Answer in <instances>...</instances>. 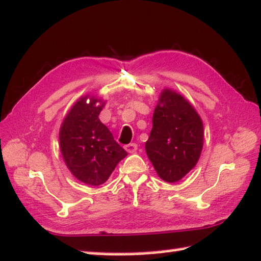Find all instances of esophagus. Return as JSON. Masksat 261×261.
Wrapping results in <instances>:
<instances>
[{
    "instance_id": "esophagus-1",
    "label": "esophagus",
    "mask_w": 261,
    "mask_h": 261,
    "mask_svg": "<svg viewBox=\"0 0 261 261\" xmlns=\"http://www.w3.org/2000/svg\"><path fill=\"white\" fill-rule=\"evenodd\" d=\"M125 150L129 153H135L136 151H137V144H135V143L127 144V145H125Z\"/></svg>"
}]
</instances>
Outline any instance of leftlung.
Wrapping results in <instances>:
<instances>
[{
	"instance_id": "left-lung-1",
	"label": "left lung",
	"mask_w": 261,
	"mask_h": 261,
	"mask_svg": "<svg viewBox=\"0 0 261 261\" xmlns=\"http://www.w3.org/2000/svg\"><path fill=\"white\" fill-rule=\"evenodd\" d=\"M204 125L196 109L184 96L164 89L152 117L145 151L155 172L166 182H177L199 161Z\"/></svg>"
}]
</instances>
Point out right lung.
Here are the masks:
<instances>
[{"label": "right lung", "instance_id": "right-lung-1", "mask_svg": "<svg viewBox=\"0 0 261 261\" xmlns=\"http://www.w3.org/2000/svg\"><path fill=\"white\" fill-rule=\"evenodd\" d=\"M104 106L106 100L96 96L81 97L60 129V150L65 165L73 177L91 186L104 184L127 154L98 118Z\"/></svg>", "mask_w": 261, "mask_h": 261}]
</instances>
